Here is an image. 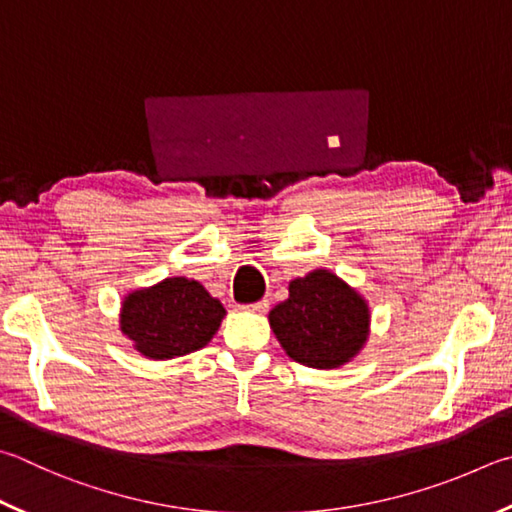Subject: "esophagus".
<instances>
[{
	"label": "esophagus",
	"mask_w": 512,
	"mask_h": 512,
	"mask_svg": "<svg viewBox=\"0 0 512 512\" xmlns=\"http://www.w3.org/2000/svg\"><path fill=\"white\" fill-rule=\"evenodd\" d=\"M244 309L246 311H253V313H264L268 309V302L266 300H259V302H253V304H246Z\"/></svg>",
	"instance_id": "34e87169"
}]
</instances>
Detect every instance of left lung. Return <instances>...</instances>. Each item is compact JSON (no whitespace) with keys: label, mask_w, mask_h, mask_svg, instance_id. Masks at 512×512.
<instances>
[{"label":"left lung","mask_w":512,"mask_h":512,"mask_svg":"<svg viewBox=\"0 0 512 512\" xmlns=\"http://www.w3.org/2000/svg\"><path fill=\"white\" fill-rule=\"evenodd\" d=\"M268 320L288 356L315 369L345 365L369 336L365 300L329 271L293 280Z\"/></svg>","instance_id":"left-lung-1"}]
</instances>
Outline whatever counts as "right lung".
Instances as JSON below:
<instances>
[{
    "label": "right lung",
    "mask_w": 512,
    "mask_h": 512,
    "mask_svg": "<svg viewBox=\"0 0 512 512\" xmlns=\"http://www.w3.org/2000/svg\"><path fill=\"white\" fill-rule=\"evenodd\" d=\"M226 309L199 282L167 277L161 284L127 295L120 329L147 358L165 360L206 347Z\"/></svg>",
    "instance_id": "right-lung-1"
}]
</instances>
